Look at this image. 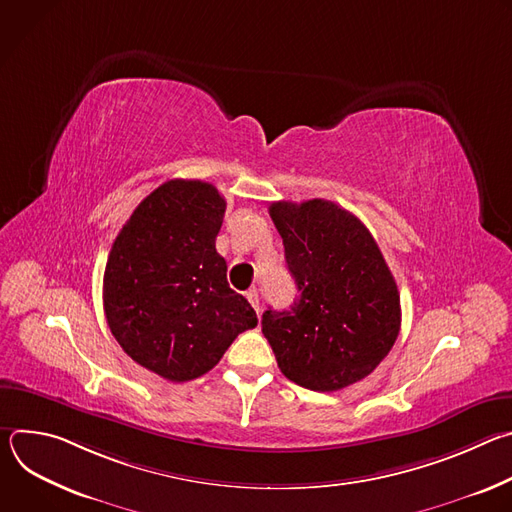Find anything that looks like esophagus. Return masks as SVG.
Returning a JSON list of instances; mask_svg holds the SVG:
<instances>
[{
	"label": "esophagus",
	"mask_w": 512,
	"mask_h": 512,
	"mask_svg": "<svg viewBox=\"0 0 512 512\" xmlns=\"http://www.w3.org/2000/svg\"><path fill=\"white\" fill-rule=\"evenodd\" d=\"M245 296H247V300H249V304H251V306H253V308H255V312H257V314H259V296H257V289H249V291H247V294H245Z\"/></svg>",
	"instance_id": "34e87169"
}]
</instances>
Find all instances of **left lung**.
I'll use <instances>...</instances> for the list:
<instances>
[{"mask_svg":"<svg viewBox=\"0 0 512 512\" xmlns=\"http://www.w3.org/2000/svg\"><path fill=\"white\" fill-rule=\"evenodd\" d=\"M269 214L300 291L289 310L269 308L261 320L279 371L320 393L369 377L401 328L397 283L377 241L330 200H279Z\"/></svg>","mask_w":512,"mask_h":512,"instance_id":"1","label":"left lung"}]
</instances>
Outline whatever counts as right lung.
<instances>
[{
  "label": "right lung",
  "instance_id": "right-lung-1",
  "mask_svg": "<svg viewBox=\"0 0 512 512\" xmlns=\"http://www.w3.org/2000/svg\"><path fill=\"white\" fill-rule=\"evenodd\" d=\"M225 208L208 182L168 180L139 202L107 259L111 334L143 369L174 383L208 373L241 332L257 326L214 247Z\"/></svg>",
  "mask_w": 512,
  "mask_h": 512
}]
</instances>
